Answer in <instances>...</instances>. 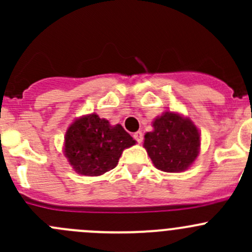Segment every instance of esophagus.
Wrapping results in <instances>:
<instances>
[{"label":"esophagus","mask_w":252,"mask_h":252,"mask_svg":"<svg viewBox=\"0 0 252 252\" xmlns=\"http://www.w3.org/2000/svg\"><path fill=\"white\" fill-rule=\"evenodd\" d=\"M134 139H135L136 141L140 144V142H142V140H144V135H142L141 131H136V133H134Z\"/></svg>","instance_id":"esophagus-1"}]
</instances>
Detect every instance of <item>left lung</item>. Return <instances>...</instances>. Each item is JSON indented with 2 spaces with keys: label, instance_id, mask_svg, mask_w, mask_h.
Instances as JSON below:
<instances>
[{
  "label": "left lung",
  "instance_id": "obj_1",
  "mask_svg": "<svg viewBox=\"0 0 252 252\" xmlns=\"http://www.w3.org/2000/svg\"><path fill=\"white\" fill-rule=\"evenodd\" d=\"M154 131L145 134L144 147L155 167L163 172L185 171L196 159L200 134L190 119L166 112L152 123Z\"/></svg>",
  "mask_w": 252,
  "mask_h": 252
}]
</instances>
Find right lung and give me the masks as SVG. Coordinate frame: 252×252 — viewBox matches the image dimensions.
Returning <instances> with one entry per match:
<instances>
[{
	"instance_id": "add662e5",
	"label": "right lung",
	"mask_w": 252,
	"mask_h": 252,
	"mask_svg": "<svg viewBox=\"0 0 252 252\" xmlns=\"http://www.w3.org/2000/svg\"><path fill=\"white\" fill-rule=\"evenodd\" d=\"M64 155L78 173L101 175L118 164L122 152L135 144L121 124L93 113L77 119L65 134Z\"/></svg>"
}]
</instances>
